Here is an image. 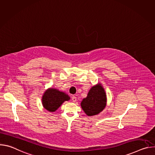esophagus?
<instances>
[{
	"label": "esophagus",
	"mask_w": 155,
	"mask_h": 155,
	"mask_svg": "<svg viewBox=\"0 0 155 155\" xmlns=\"http://www.w3.org/2000/svg\"><path fill=\"white\" fill-rule=\"evenodd\" d=\"M72 101H73L74 102H76V101H77V97H76L75 96H72Z\"/></svg>",
	"instance_id": "esophagus-1"
}]
</instances>
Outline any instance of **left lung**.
<instances>
[{
	"label": "left lung",
	"mask_w": 155,
	"mask_h": 155,
	"mask_svg": "<svg viewBox=\"0 0 155 155\" xmlns=\"http://www.w3.org/2000/svg\"><path fill=\"white\" fill-rule=\"evenodd\" d=\"M106 105V95L101 84L91 88L87 96L83 99L81 106L87 116H93L102 112Z\"/></svg>",
	"instance_id": "8db88e82"
}]
</instances>
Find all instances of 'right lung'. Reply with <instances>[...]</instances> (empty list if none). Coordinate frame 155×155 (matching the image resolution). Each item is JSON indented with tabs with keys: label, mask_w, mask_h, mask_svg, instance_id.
Listing matches in <instances>:
<instances>
[{
	"label": "right lung",
	"mask_w": 155,
	"mask_h": 155,
	"mask_svg": "<svg viewBox=\"0 0 155 155\" xmlns=\"http://www.w3.org/2000/svg\"><path fill=\"white\" fill-rule=\"evenodd\" d=\"M70 97L63 92L56 89H50L46 91L42 97L43 107L50 112H54L65 101H68Z\"/></svg>",
	"instance_id": "1"
}]
</instances>
